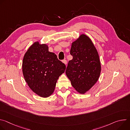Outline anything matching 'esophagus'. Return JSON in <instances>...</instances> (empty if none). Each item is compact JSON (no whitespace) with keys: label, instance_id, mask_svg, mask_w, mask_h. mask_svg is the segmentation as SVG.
<instances>
[{"label":"esophagus","instance_id":"obj_1","mask_svg":"<svg viewBox=\"0 0 130 130\" xmlns=\"http://www.w3.org/2000/svg\"><path fill=\"white\" fill-rule=\"evenodd\" d=\"M62 62H63V63H64L66 65H67V61H66V60H63L62 61Z\"/></svg>","mask_w":130,"mask_h":130}]
</instances>
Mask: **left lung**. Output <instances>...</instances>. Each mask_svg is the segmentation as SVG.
Here are the masks:
<instances>
[{"mask_svg": "<svg viewBox=\"0 0 130 130\" xmlns=\"http://www.w3.org/2000/svg\"><path fill=\"white\" fill-rule=\"evenodd\" d=\"M73 58L66 67V74L72 86L84 94L98 81L101 72L99 54L91 40L85 34L72 43Z\"/></svg>", "mask_w": 130, "mask_h": 130, "instance_id": "obj_1", "label": "left lung"}]
</instances>
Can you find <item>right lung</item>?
Listing matches in <instances>:
<instances>
[{"label": "right lung", "mask_w": 130, "mask_h": 130, "mask_svg": "<svg viewBox=\"0 0 130 130\" xmlns=\"http://www.w3.org/2000/svg\"><path fill=\"white\" fill-rule=\"evenodd\" d=\"M22 68L29 87L37 95L46 98L53 92L66 66L58 60L56 54L48 51L47 45L36 42L26 52Z\"/></svg>", "instance_id": "add662e5"}]
</instances>
